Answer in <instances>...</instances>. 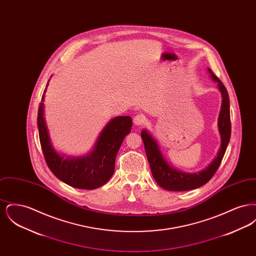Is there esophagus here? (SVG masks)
Segmentation results:
<instances>
[{"mask_svg":"<svg viewBox=\"0 0 256 256\" xmlns=\"http://www.w3.org/2000/svg\"><path fill=\"white\" fill-rule=\"evenodd\" d=\"M145 122V118L142 115H136L134 117V124L135 126H142Z\"/></svg>","mask_w":256,"mask_h":256,"instance_id":"1","label":"esophagus"}]
</instances>
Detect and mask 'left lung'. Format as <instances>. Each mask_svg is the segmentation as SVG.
Masks as SVG:
<instances>
[{"instance_id":"obj_1","label":"left lung","mask_w":256,"mask_h":256,"mask_svg":"<svg viewBox=\"0 0 256 256\" xmlns=\"http://www.w3.org/2000/svg\"><path fill=\"white\" fill-rule=\"evenodd\" d=\"M208 73L210 74L211 78L218 84V89L222 95V106L218 119L220 146L217 156L212 160V162L204 170L193 174L176 170V168L172 167L163 156L158 143L152 137V135L146 130H143L141 132V137L144 142L146 158L150 163L152 176L159 186L164 188L165 190L188 191L204 185L211 180L216 170H218L226 150L232 134L230 97L226 88L209 68Z\"/></svg>"}]
</instances>
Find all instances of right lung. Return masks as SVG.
Instances as JSON below:
<instances>
[{
  "instance_id": "add662e5",
  "label": "right lung",
  "mask_w": 256,
  "mask_h": 256,
  "mask_svg": "<svg viewBox=\"0 0 256 256\" xmlns=\"http://www.w3.org/2000/svg\"><path fill=\"white\" fill-rule=\"evenodd\" d=\"M49 82L42 95L37 115L39 139L45 160L50 170L61 182L78 189H97L112 176L117 152L124 137L132 130V120L130 116L111 119L98 135L95 146L86 156L65 158L54 148L44 117V98Z\"/></svg>"
}]
</instances>
